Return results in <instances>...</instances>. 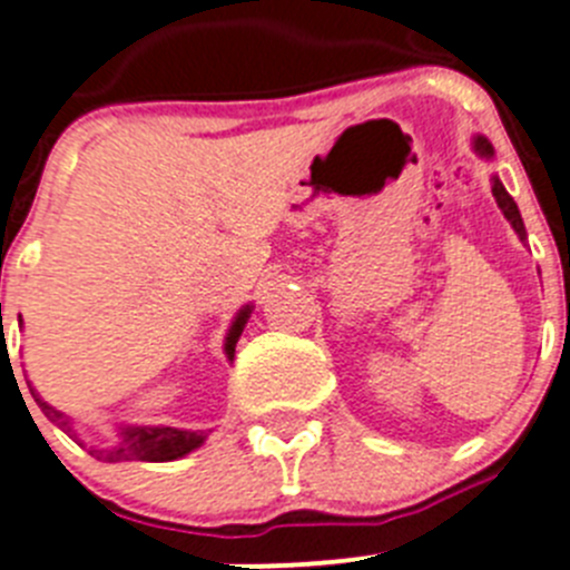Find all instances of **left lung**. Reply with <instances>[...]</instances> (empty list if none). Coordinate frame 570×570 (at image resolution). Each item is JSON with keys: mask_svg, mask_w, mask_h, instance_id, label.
<instances>
[{"mask_svg": "<svg viewBox=\"0 0 570 570\" xmlns=\"http://www.w3.org/2000/svg\"><path fill=\"white\" fill-rule=\"evenodd\" d=\"M472 149L480 155V158H492V155H494V146L489 144V140L483 138V135H474V138H472ZM492 195H494V200H498L500 212L505 214V220H509L511 228H514V232H517V237H520L525 243V226H523V217H520V208H517L514 197H511L509 191H505V186L498 180V177H492Z\"/></svg>", "mask_w": 570, "mask_h": 570, "instance_id": "8db88e82", "label": "left lung"}]
</instances>
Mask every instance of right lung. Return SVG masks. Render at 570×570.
Segmentation results:
<instances>
[{"label":"right lung","instance_id":"add662e5","mask_svg":"<svg viewBox=\"0 0 570 570\" xmlns=\"http://www.w3.org/2000/svg\"><path fill=\"white\" fill-rule=\"evenodd\" d=\"M250 316V305H245L243 311L234 316L232 327H228V336H226V356L228 362L234 358V347H237L239 336H243V327ZM30 387V384H28ZM30 395L36 399V404L41 406L50 421H53L59 430H65L67 435L76 438V430H72V421L59 412L56 406L47 404L45 399H39L36 390H30ZM206 441V432L197 430H175V426H121V441L115 443L109 449H96L90 446V455H96L98 461H107V463H121V461H149V463H164V461H177V458L189 455L191 449H197L200 443Z\"/></svg>","mask_w":570,"mask_h":570}]
</instances>
